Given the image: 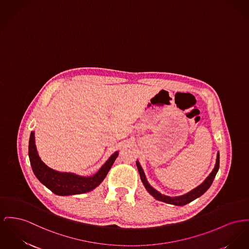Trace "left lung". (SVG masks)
<instances>
[{
  "label": "left lung",
  "mask_w": 249,
  "mask_h": 249,
  "mask_svg": "<svg viewBox=\"0 0 249 249\" xmlns=\"http://www.w3.org/2000/svg\"><path fill=\"white\" fill-rule=\"evenodd\" d=\"M219 160H220V155H219V152H218L217 156H216L215 165H214L213 170L212 171V173L208 176V178L203 182L201 183L199 186H197L196 188L193 189L189 193L184 194V195L179 196H166L164 194H161L158 190H156L148 182V180L146 178V176L144 174V171H143V169H142V167L141 165L139 160L136 161V164H137V168H138V171L140 173V177H141V179L142 181L143 186L145 187L147 192L149 193L153 197H155V198L159 200V201L167 203V204H171V205H175V206H184V205L194 201L195 199L198 198L202 195H204L208 191V189L211 187V185L213 182V179L215 178L216 174H217V172L219 170Z\"/></svg>",
  "instance_id": "obj_1"
}]
</instances>
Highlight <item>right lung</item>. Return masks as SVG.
I'll return each instance as SVG.
<instances>
[{
	"label": "right lung",
	"mask_w": 249,
	"mask_h": 249,
	"mask_svg": "<svg viewBox=\"0 0 249 249\" xmlns=\"http://www.w3.org/2000/svg\"><path fill=\"white\" fill-rule=\"evenodd\" d=\"M28 155L36 178L53 194L64 196L89 193L99 186L114 163L119 151L114 152L99 170L89 177H84L70 172H59L46 165L38 156L34 131L30 134Z\"/></svg>",
	"instance_id": "right-lung-1"
}]
</instances>
